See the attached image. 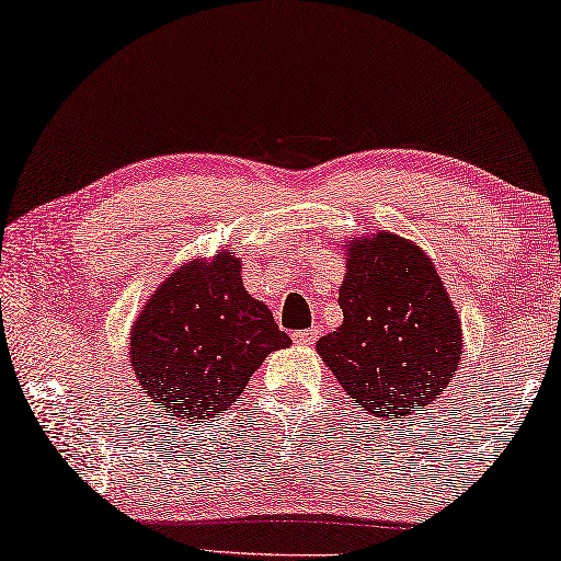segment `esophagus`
Returning <instances> with one entry per match:
<instances>
[{
  "instance_id": "esophagus-1",
  "label": "esophagus",
  "mask_w": 561,
  "mask_h": 561,
  "mask_svg": "<svg viewBox=\"0 0 561 561\" xmlns=\"http://www.w3.org/2000/svg\"><path fill=\"white\" fill-rule=\"evenodd\" d=\"M318 335H321V331L318 329H306V331L293 333V341H296L298 346H313V343L318 341Z\"/></svg>"
}]
</instances>
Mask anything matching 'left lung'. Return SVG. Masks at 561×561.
Here are the masks:
<instances>
[{"label":"left lung","instance_id":"obj_1","mask_svg":"<svg viewBox=\"0 0 561 561\" xmlns=\"http://www.w3.org/2000/svg\"><path fill=\"white\" fill-rule=\"evenodd\" d=\"M343 323L316 343L353 399L376 416H409L451 383L461 321L431 257L393 232L351 240Z\"/></svg>","mask_w":561,"mask_h":561}]
</instances>
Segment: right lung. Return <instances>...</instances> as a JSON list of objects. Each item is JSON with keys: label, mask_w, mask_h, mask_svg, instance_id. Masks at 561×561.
<instances>
[{"label": "right lung", "mask_w": 561, "mask_h": 561, "mask_svg": "<svg viewBox=\"0 0 561 561\" xmlns=\"http://www.w3.org/2000/svg\"><path fill=\"white\" fill-rule=\"evenodd\" d=\"M288 333L240 278V257L222 251L162 280L130 333L140 389L170 419H218Z\"/></svg>", "instance_id": "obj_1"}]
</instances>
